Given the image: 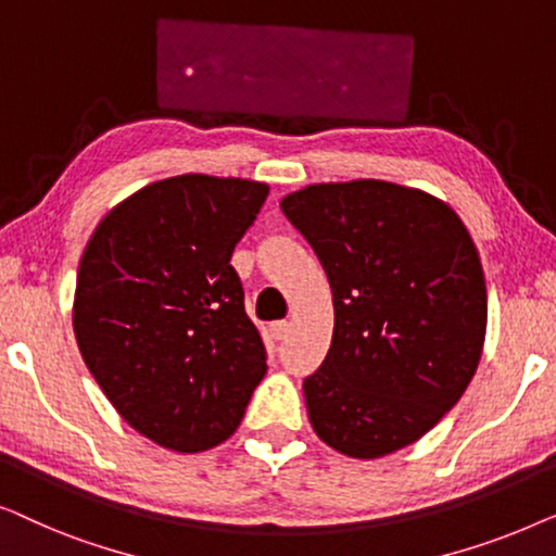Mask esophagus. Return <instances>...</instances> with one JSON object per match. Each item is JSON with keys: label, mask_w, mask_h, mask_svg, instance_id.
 <instances>
[{"label": "esophagus", "mask_w": 556, "mask_h": 556, "mask_svg": "<svg viewBox=\"0 0 556 556\" xmlns=\"http://www.w3.org/2000/svg\"><path fill=\"white\" fill-rule=\"evenodd\" d=\"M288 329H291V326H288V321H276V324H270V337L276 339V341H280V339H286L288 337Z\"/></svg>", "instance_id": "34e87169"}]
</instances>
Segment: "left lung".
Wrapping results in <instances>:
<instances>
[{"label":"left lung","instance_id":"8db88e82","mask_svg":"<svg viewBox=\"0 0 556 556\" xmlns=\"http://www.w3.org/2000/svg\"><path fill=\"white\" fill-rule=\"evenodd\" d=\"M280 210L331 286L329 354L303 382L311 428L359 460L417 443L483 354L489 295L468 227L440 197L384 179L308 185Z\"/></svg>","mask_w":556,"mask_h":556}]
</instances>
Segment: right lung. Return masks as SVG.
<instances>
[{"instance_id": "add662e5", "label": "right lung", "mask_w": 556, "mask_h": 556, "mask_svg": "<svg viewBox=\"0 0 556 556\" xmlns=\"http://www.w3.org/2000/svg\"><path fill=\"white\" fill-rule=\"evenodd\" d=\"M265 181L179 174L118 202L83 250L73 331L116 413L174 453L232 435L268 371L232 250Z\"/></svg>"}]
</instances>
